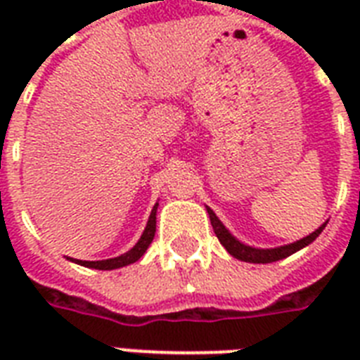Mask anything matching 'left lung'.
I'll list each match as a JSON object with an SVG mask.
<instances>
[{"label":"left lung","instance_id":"left-lung-1","mask_svg":"<svg viewBox=\"0 0 360 360\" xmlns=\"http://www.w3.org/2000/svg\"><path fill=\"white\" fill-rule=\"evenodd\" d=\"M207 213L209 219H211V226H213L214 236L219 237L220 245L224 246L231 256L246 263H273L278 262V259H284V257L295 254L297 250H301V248L310 245L312 240H316V237H318L319 233L323 231L325 226H327V222H325V224L319 226L318 230L314 231V233H310V236L302 237L301 240H295V243H290V245L278 246V248H254V246L243 245L240 240H237L236 237L231 236L230 231L226 230V226L220 222L219 217L213 213V209L207 207Z\"/></svg>","mask_w":360,"mask_h":360}]
</instances>
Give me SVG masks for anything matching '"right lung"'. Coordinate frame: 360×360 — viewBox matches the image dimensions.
Wrapping results in <instances>:
<instances>
[{
    "mask_svg": "<svg viewBox=\"0 0 360 360\" xmlns=\"http://www.w3.org/2000/svg\"><path fill=\"white\" fill-rule=\"evenodd\" d=\"M157 207L158 203H155V207H153L151 214H149V220H147L146 230L141 233L140 240L129 252H124V254H121L117 257H112V259H101V262H82V259H75V257H69V259L78 263V265H84V267L89 269H98V271H112V269H120L124 267V265L138 262L146 254V250L151 245L153 237H155V231H157Z\"/></svg>",
    "mask_w": 360,
    "mask_h": 360,
    "instance_id": "1",
    "label": "right lung"
}]
</instances>
